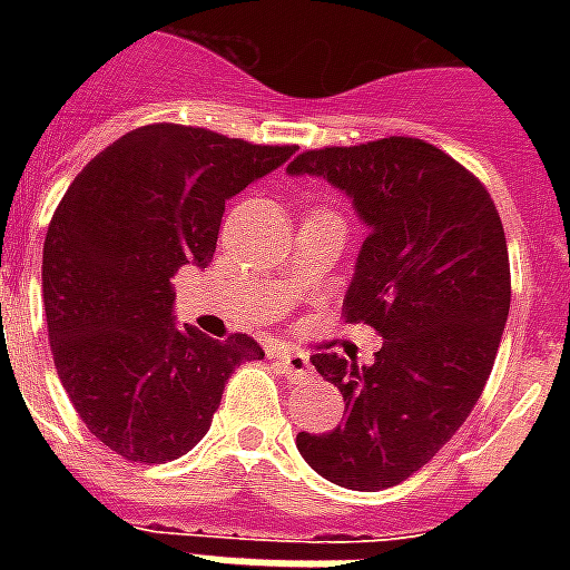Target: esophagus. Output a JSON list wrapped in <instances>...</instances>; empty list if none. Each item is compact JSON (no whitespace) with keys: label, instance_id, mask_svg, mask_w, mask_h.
I'll return each instance as SVG.
<instances>
[{"label":"esophagus","instance_id":"34e87169","mask_svg":"<svg viewBox=\"0 0 570 570\" xmlns=\"http://www.w3.org/2000/svg\"><path fill=\"white\" fill-rule=\"evenodd\" d=\"M274 360H277V366H281L286 375H293V379H308L311 372H314L308 354H302V351H289V347H281V351L274 354Z\"/></svg>","mask_w":570,"mask_h":570}]
</instances>
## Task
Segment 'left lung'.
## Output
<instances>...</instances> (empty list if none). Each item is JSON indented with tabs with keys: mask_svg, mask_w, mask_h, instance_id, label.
<instances>
[{
	"mask_svg": "<svg viewBox=\"0 0 570 570\" xmlns=\"http://www.w3.org/2000/svg\"><path fill=\"white\" fill-rule=\"evenodd\" d=\"M289 174L330 179L370 225L342 317L384 338L372 366L311 357L347 419L296 445L335 485L391 489L452 440L489 382L510 314L501 216L479 176L419 137L305 149Z\"/></svg>",
	"mask_w": 570,
	"mask_h": 570,
	"instance_id": "1",
	"label": "left lung"
}]
</instances>
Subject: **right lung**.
Returning <instances> with one entry per match:
<instances>
[{
	"label": "right lung",
	"instance_id": "1",
	"mask_svg": "<svg viewBox=\"0 0 570 570\" xmlns=\"http://www.w3.org/2000/svg\"><path fill=\"white\" fill-rule=\"evenodd\" d=\"M293 151L158 121L94 155L57 204L42 253L57 375L85 428L130 464L191 452L228 375L265 357L247 333L176 330L170 277L213 259L225 200Z\"/></svg>",
	"mask_w": 570,
	"mask_h": 570
}]
</instances>
